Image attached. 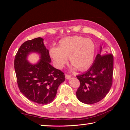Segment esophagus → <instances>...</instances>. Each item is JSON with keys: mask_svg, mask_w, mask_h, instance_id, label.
<instances>
[{"mask_svg": "<svg viewBox=\"0 0 130 130\" xmlns=\"http://www.w3.org/2000/svg\"><path fill=\"white\" fill-rule=\"evenodd\" d=\"M65 77L67 79H69L71 77V76L69 75V74H65Z\"/></svg>", "mask_w": 130, "mask_h": 130, "instance_id": "esophagus-1", "label": "esophagus"}]
</instances>
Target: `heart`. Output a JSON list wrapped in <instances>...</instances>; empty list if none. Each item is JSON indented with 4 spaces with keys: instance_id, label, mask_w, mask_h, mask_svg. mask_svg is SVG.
I'll use <instances>...</instances> for the list:
<instances>
[{
    "instance_id": "heart-1",
    "label": "heart",
    "mask_w": 130,
    "mask_h": 130,
    "mask_svg": "<svg viewBox=\"0 0 130 130\" xmlns=\"http://www.w3.org/2000/svg\"><path fill=\"white\" fill-rule=\"evenodd\" d=\"M96 45L91 39L81 36L63 38L59 42L58 47H52L49 54L58 69H62L69 57L72 70L77 68L80 71L87 70L93 62Z\"/></svg>"
}]
</instances>
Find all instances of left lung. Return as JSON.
Returning <instances> with one entry per match:
<instances>
[{"instance_id": "8db88e82", "label": "left lung", "mask_w": 130, "mask_h": 130, "mask_svg": "<svg viewBox=\"0 0 130 130\" xmlns=\"http://www.w3.org/2000/svg\"><path fill=\"white\" fill-rule=\"evenodd\" d=\"M113 57L111 54L102 49L95 58L89 69L77 76L80 86L76 96L81 102L87 104L102 100L108 93L112 84Z\"/></svg>"}]
</instances>
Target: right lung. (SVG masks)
Instances as JSON below:
<instances>
[{"mask_svg": "<svg viewBox=\"0 0 130 130\" xmlns=\"http://www.w3.org/2000/svg\"><path fill=\"white\" fill-rule=\"evenodd\" d=\"M33 52L40 58L36 64L27 60ZM50 62L49 50L41 37L26 41L18 50L14 60L18 85L21 93L31 102L49 104L54 100L59 85L65 81L64 73Z\"/></svg>", "mask_w": 130, "mask_h": 130, "instance_id": "obj_1", "label": "right lung"}]
</instances>
